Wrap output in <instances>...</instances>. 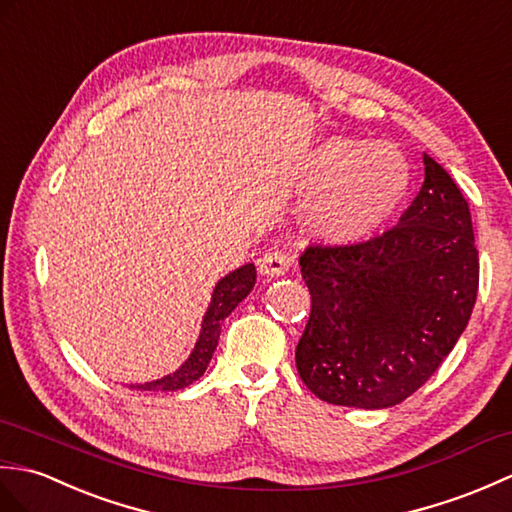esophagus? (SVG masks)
I'll return each instance as SVG.
<instances>
[{
    "instance_id": "1",
    "label": "esophagus",
    "mask_w": 512,
    "mask_h": 512,
    "mask_svg": "<svg viewBox=\"0 0 512 512\" xmlns=\"http://www.w3.org/2000/svg\"><path fill=\"white\" fill-rule=\"evenodd\" d=\"M291 267V258L282 252H267L258 260V274L265 278H278Z\"/></svg>"
}]
</instances>
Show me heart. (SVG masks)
I'll return each mask as SVG.
<instances>
[{
    "label": "heart",
    "mask_w": 512,
    "mask_h": 512,
    "mask_svg": "<svg viewBox=\"0 0 512 512\" xmlns=\"http://www.w3.org/2000/svg\"><path fill=\"white\" fill-rule=\"evenodd\" d=\"M300 188L309 234L324 243H357L374 234L410 190V166L392 144L348 135L326 138L306 157Z\"/></svg>",
    "instance_id": "b5f03b06"
}]
</instances>
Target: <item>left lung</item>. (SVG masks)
I'll use <instances>...</instances> for the list:
<instances>
[{"instance_id": "1", "label": "left lung", "mask_w": 512, "mask_h": 512, "mask_svg": "<svg viewBox=\"0 0 512 512\" xmlns=\"http://www.w3.org/2000/svg\"><path fill=\"white\" fill-rule=\"evenodd\" d=\"M423 188L392 230L300 256L311 315L295 366L317 399L383 410L438 370L469 324L480 285L469 203L423 155Z\"/></svg>"}]
</instances>
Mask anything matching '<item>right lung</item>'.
Here are the masks:
<instances>
[{"label": "right lung", "instance_id": "obj_1", "mask_svg": "<svg viewBox=\"0 0 512 512\" xmlns=\"http://www.w3.org/2000/svg\"><path fill=\"white\" fill-rule=\"evenodd\" d=\"M254 285H256V267L252 263L238 267L232 271V274L221 278L212 291V300L206 315H203L201 333L195 348L190 352V357L181 363L173 374H166V377L157 381L131 385V388L175 392V390H184L192 381H197L201 374L206 372L214 350H217L223 320L247 298L249 291L254 289Z\"/></svg>", "mask_w": 512, "mask_h": 512}]
</instances>
